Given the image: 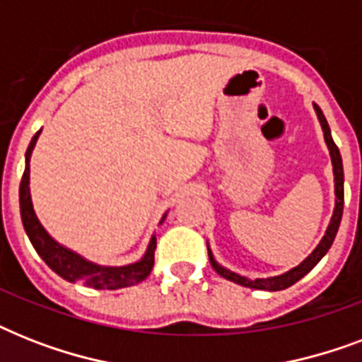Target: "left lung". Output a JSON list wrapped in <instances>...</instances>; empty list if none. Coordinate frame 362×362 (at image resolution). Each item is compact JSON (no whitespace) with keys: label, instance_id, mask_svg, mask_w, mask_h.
Instances as JSON below:
<instances>
[{"label":"left lung","instance_id":"left-lung-1","mask_svg":"<svg viewBox=\"0 0 362 362\" xmlns=\"http://www.w3.org/2000/svg\"><path fill=\"white\" fill-rule=\"evenodd\" d=\"M315 107V112H317V118H320V124L323 127V135H325V142L327 146H329V152H331V159H332V173H334V193H337V204H334V212H332L331 223L327 227L325 237L321 238V242L317 244L314 252L310 253L308 257L304 259L303 263L291 269L289 272L281 276H274V278H257V280H250L246 276H240L237 272H231V270L223 269L221 264L216 263L214 255L209 250V259L210 264H212V269L218 272L220 276H223L226 280H231L235 284H240L244 287H252V289H263V291H281V289H286V287L293 286V284H297L303 276H306L310 270L314 269L315 264L320 263L321 257L329 252V247L332 246V242H334V237H337L338 227H340V221H342V212H344V167H342V158H340V152H338V146L334 144L331 136V127L327 124L325 116L321 112V109L317 105Z\"/></svg>","mask_w":362,"mask_h":362}]
</instances>
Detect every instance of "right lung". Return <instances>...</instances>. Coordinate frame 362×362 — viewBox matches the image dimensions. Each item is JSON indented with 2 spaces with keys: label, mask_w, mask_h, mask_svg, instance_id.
<instances>
[{
  "label": "right lung",
  "mask_w": 362,
  "mask_h": 362,
  "mask_svg": "<svg viewBox=\"0 0 362 362\" xmlns=\"http://www.w3.org/2000/svg\"><path fill=\"white\" fill-rule=\"evenodd\" d=\"M39 135H41V129L33 135L30 146L25 150V169L24 175H22V182H20V216H22L25 235L30 237L35 252L64 280L81 281L82 286L92 287V289H120V287L135 286V284L144 280L152 272L156 237H152V240L148 244L146 253H144V257L141 261H136L133 264H125V267H99V264L90 263L84 257H81L78 253L71 252L65 246L58 244L45 231L41 221L37 220L30 195V158Z\"/></svg>",
  "instance_id": "1"
}]
</instances>
